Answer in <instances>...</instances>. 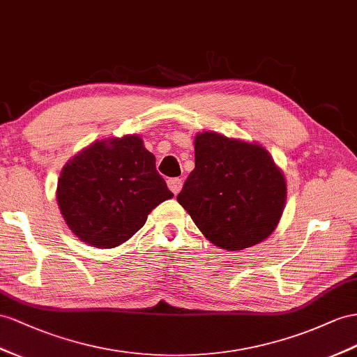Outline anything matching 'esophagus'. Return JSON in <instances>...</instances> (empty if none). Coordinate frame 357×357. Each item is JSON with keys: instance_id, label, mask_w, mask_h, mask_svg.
<instances>
[{"instance_id": "1", "label": "esophagus", "mask_w": 357, "mask_h": 357, "mask_svg": "<svg viewBox=\"0 0 357 357\" xmlns=\"http://www.w3.org/2000/svg\"><path fill=\"white\" fill-rule=\"evenodd\" d=\"M167 185H169V188H170V191H172L173 195H178L179 191H181V188H182V179H179V178H170L167 181Z\"/></svg>"}]
</instances>
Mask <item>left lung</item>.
<instances>
[{"label":"left lung","instance_id":"obj_1","mask_svg":"<svg viewBox=\"0 0 357 357\" xmlns=\"http://www.w3.org/2000/svg\"><path fill=\"white\" fill-rule=\"evenodd\" d=\"M196 167L176 196L206 238L226 250L266 240L279 223L285 178L259 144L202 132L195 140Z\"/></svg>","mask_w":357,"mask_h":357}]
</instances>
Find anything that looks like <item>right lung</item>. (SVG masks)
I'll return each mask as SVG.
<instances>
[{"label":"right lung","mask_w":357,"mask_h":357,"mask_svg":"<svg viewBox=\"0 0 357 357\" xmlns=\"http://www.w3.org/2000/svg\"><path fill=\"white\" fill-rule=\"evenodd\" d=\"M172 196L155 157L135 135L90 144L63 167L57 185L70 231L100 249L130 240Z\"/></svg>","instance_id":"obj_1"}]
</instances>
